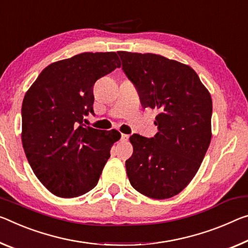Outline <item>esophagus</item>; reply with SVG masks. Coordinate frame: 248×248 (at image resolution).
I'll return each mask as SVG.
<instances>
[{"label":"esophagus","instance_id":"1","mask_svg":"<svg viewBox=\"0 0 248 248\" xmlns=\"http://www.w3.org/2000/svg\"><path fill=\"white\" fill-rule=\"evenodd\" d=\"M129 139V135H125V133H123V135H121V140L123 141H127Z\"/></svg>","mask_w":248,"mask_h":248}]
</instances>
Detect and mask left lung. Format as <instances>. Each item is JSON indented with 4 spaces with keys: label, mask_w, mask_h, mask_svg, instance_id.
Returning a JSON list of instances; mask_svg holds the SVG:
<instances>
[{
    "label": "left lung",
    "mask_w": 248,
    "mask_h": 248,
    "mask_svg": "<svg viewBox=\"0 0 248 248\" xmlns=\"http://www.w3.org/2000/svg\"><path fill=\"white\" fill-rule=\"evenodd\" d=\"M143 107L158 109L155 138L132 135L130 184L148 198L179 194L198 172L212 138V98L188 65L156 54L118 52Z\"/></svg>",
    "instance_id": "8db88e82"
}]
</instances>
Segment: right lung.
Masks as SVG:
<instances>
[{
    "label": "right lung",
    "mask_w": 248,
    "mask_h": 248,
    "mask_svg": "<svg viewBox=\"0 0 248 248\" xmlns=\"http://www.w3.org/2000/svg\"><path fill=\"white\" fill-rule=\"evenodd\" d=\"M115 52L82 53L55 62L38 75L22 104V143L37 179L60 198H77L97 186L116 130L82 124L93 112V85L120 67Z\"/></svg>",
    "instance_id": "obj_1"
}]
</instances>
